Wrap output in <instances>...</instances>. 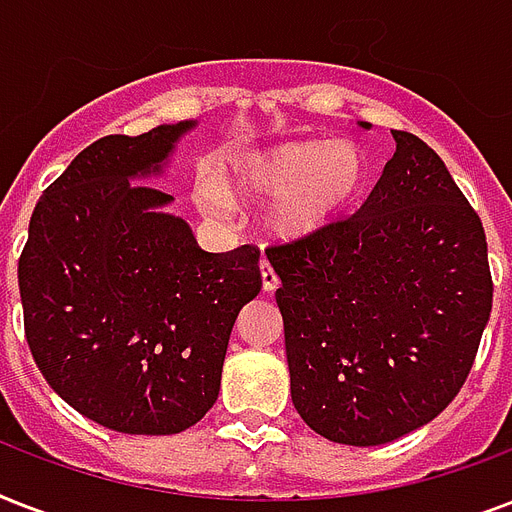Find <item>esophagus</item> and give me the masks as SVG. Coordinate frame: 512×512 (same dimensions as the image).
Segmentation results:
<instances>
[{"instance_id":"1","label":"esophagus","mask_w":512,"mask_h":512,"mask_svg":"<svg viewBox=\"0 0 512 512\" xmlns=\"http://www.w3.org/2000/svg\"><path fill=\"white\" fill-rule=\"evenodd\" d=\"M260 276H263L265 292H273V289L279 287V276H276V271H273L268 260H260Z\"/></svg>"}]
</instances>
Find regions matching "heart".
Listing matches in <instances>:
<instances>
[{
	"instance_id": "b5f03b06",
	"label": "heart",
	"mask_w": 512,
	"mask_h": 512,
	"mask_svg": "<svg viewBox=\"0 0 512 512\" xmlns=\"http://www.w3.org/2000/svg\"><path fill=\"white\" fill-rule=\"evenodd\" d=\"M366 183V159L348 140H292L247 154L231 164V180L201 177L196 204L204 215H233V193L260 201L273 196L268 225L281 239H305L327 228L358 199Z\"/></svg>"
}]
</instances>
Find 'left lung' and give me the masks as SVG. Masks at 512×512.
<instances>
[{"label":"left lung","mask_w":512,"mask_h":512,"mask_svg":"<svg viewBox=\"0 0 512 512\" xmlns=\"http://www.w3.org/2000/svg\"><path fill=\"white\" fill-rule=\"evenodd\" d=\"M393 138L356 215L265 252L281 279L292 404L348 446L388 444L444 412L492 313L481 217L428 143Z\"/></svg>","instance_id":"8db88e82"}]
</instances>
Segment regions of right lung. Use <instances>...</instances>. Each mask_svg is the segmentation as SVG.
Segmentation results:
<instances>
[{"label": "right lung", "instance_id": "add662e5", "mask_svg": "<svg viewBox=\"0 0 512 512\" xmlns=\"http://www.w3.org/2000/svg\"><path fill=\"white\" fill-rule=\"evenodd\" d=\"M196 122L87 146L42 193L18 260L26 340L76 412L132 436H172L212 409L236 316L255 300L260 249L204 252L162 212L159 175Z\"/></svg>", "mask_w": 512, "mask_h": 512}]
</instances>
